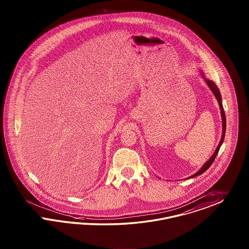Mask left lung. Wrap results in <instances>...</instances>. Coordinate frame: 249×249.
I'll return each mask as SVG.
<instances>
[{
  "label": "left lung",
  "mask_w": 249,
  "mask_h": 249,
  "mask_svg": "<svg viewBox=\"0 0 249 249\" xmlns=\"http://www.w3.org/2000/svg\"><path fill=\"white\" fill-rule=\"evenodd\" d=\"M199 74L203 77L204 79V81L206 82V84H207V86L210 87V89L212 90V92L213 93V94L215 95V97H216V99H217V101H218V103H219V106H220V109H221V116H222V122H223V134H222V138H221V141H220V142H219V144L217 146V148H216V150H215L214 153H213V155L211 156V158L206 162L202 166H201V168L197 172V173H195L194 175H192V176H190L189 178H194V177H197V176H199V175H201V174H203L204 172L213 164V161H214L215 157H216V155L218 154V152H219V150H220V147L222 146L223 142V140H224V136H225V130H226V118H225V114H224V111H223V103H222V96H221V93H220V90H219V88L217 87V86L215 85L214 82L213 81H212V80H209V79H207L205 77V75H204V73H203V71H201V70H199Z\"/></svg>",
  "instance_id": "1"
}]
</instances>
